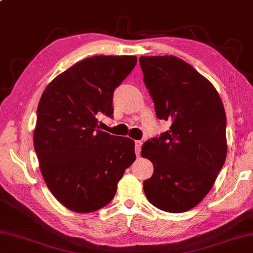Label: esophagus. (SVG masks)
Masks as SVG:
<instances>
[{
	"label": "esophagus",
	"instance_id": "1",
	"mask_svg": "<svg viewBox=\"0 0 253 253\" xmlns=\"http://www.w3.org/2000/svg\"><path fill=\"white\" fill-rule=\"evenodd\" d=\"M143 142L142 141H135V153L138 157L139 153H141V148H142Z\"/></svg>",
	"mask_w": 253,
	"mask_h": 253
}]
</instances>
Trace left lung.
Listing matches in <instances>:
<instances>
[{
    "label": "left lung",
    "mask_w": 253,
    "mask_h": 253,
    "mask_svg": "<svg viewBox=\"0 0 253 253\" xmlns=\"http://www.w3.org/2000/svg\"><path fill=\"white\" fill-rule=\"evenodd\" d=\"M139 65L157 117L171 123L142 146L154 168L143 190L158 209L185 212L209 193L224 166V105L213 85L182 59L141 56Z\"/></svg>",
    "instance_id": "obj_1"
}]
</instances>
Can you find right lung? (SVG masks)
Listing matches in <instances>:
<instances>
[{
  "instance_id": "right-lung-1",
  "label": "right lung",
  "mask_w": 253,
  "mask_h": 253,
  "mask_svg": "<svg viewBox=\"0 0 253 253\" xmlns=\"http://www.w3.org/2000/svg\"><path fill=\"white\" fill-rule=\"evenodd\" d=\"M134 55H96L56 76L37 108L34 148L48 190L75 212L87 213L114 199L117 184L136 159L135 143L99 129L112 117V96L134 69Z\"/></svg>"
}]
</instances>
